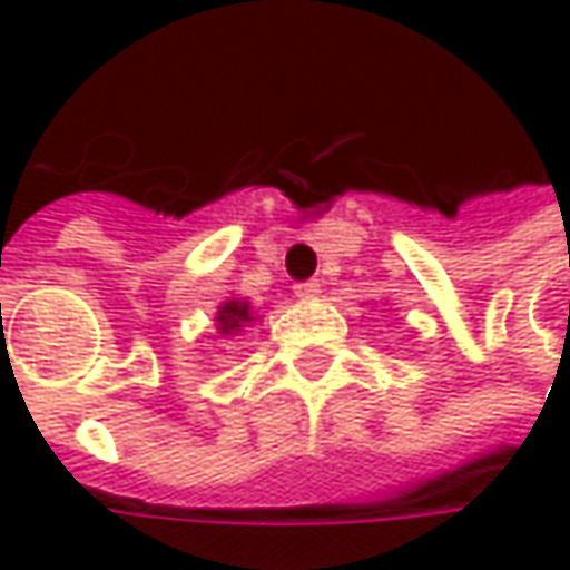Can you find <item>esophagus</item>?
<instances>
[{"instance_id": "1", "label": "esophagus", "mask_w": 570, "mask_h": 570, "mask_svg": "<svg viewBox=\"0 0 570 570\" xmlns=\"http://www.w3.org/2000/svg\"><path fill=\"white\" fill-rule=\"evenodd\" d=\"M294 294H297L301 301H313V297L320 294V282H316V278H307V282H297V285H294Z\"/></svg>"}]
</instances>
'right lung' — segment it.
<instances>
[{
  "instance_id": "add662e5",
  "label": "right lung",
  "mask_w": 570,
  "mask_h": 570,
  "mask_svg": "<svg viewBox=\"0 0 570 570\" xmlns=\"http://www.w3.org/2000/svg\"><path fill=\"white\" fill-rule=\"evenodd\" d=\"M254 316H250V304L247 301H240V297H232V301H225L219 313H216V323H219V332L223 335H235V332L244 330V323H250Z\"/></svg>"
}]
</instances>
